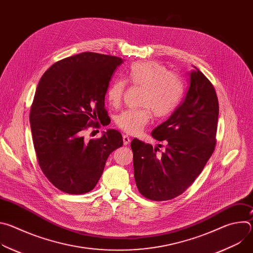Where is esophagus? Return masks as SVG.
I'll use <instances>...</instances> for the list:
<instances>
[{
	"label": "esophagus",
	"instance_id": "1",
	"mask_svg": "<svg viewBox=\"0 0 253 253\" xmlns=\"http://www.w3.org/2000/svg\"><path fill=\"white\" fill-rule=\"evenodd\" d=\"M130 143V138L127 135H123V144L124 145H128Z\"/></svg>",
	"mask_w": 253,
	"mask_h": 253
}]
</instances>
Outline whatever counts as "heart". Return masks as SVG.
<instances>
[{"label":"heart","mask_w":253,"mask_h":253,"mask_svg":"<svg viewBox=\"0 0 253 253\" xmlns=\"http://www.w3.org/2000/svg\"><path fill=\"white\" fill-rule=\"evenodd\" d=\"M134 86L142 88L140 109L125 110L116 118L119 129L130 135L140 133L152 119V113L158 119L170 116L183 96V84L180 78L169 72L159 62L145 61L131 65L126 75ZM125 82L115 80L107 90L110 105H120L125 91Z\"/></svg>","instance_id":"1"}]
</instances>
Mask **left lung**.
<instances>
[{
	"mask_svg": "<svg viewBox=\"0 0 253 253\" xmlns=\"http://www.w3.org/2000/svg\"><path fill=\"white\" fill-rule=\"evenodd\" d=\"M188 77L182 103L152 131L156 140L166 142L165 152L158 155L159 148L150 144L138 139L131 142L135 182L150 200L166 201L182 194L202 172L216 145L217 95L197 68Z\"/></svg>",
	"mask_w": 253,
	"mask_h": 253,
	"instance_id": "left-lung-1",
	"label": "left lung"
}]
</instances>
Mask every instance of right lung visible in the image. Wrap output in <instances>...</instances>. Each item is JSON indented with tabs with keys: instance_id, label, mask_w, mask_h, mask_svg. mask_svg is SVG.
<instances>
[{
	"instance_id": "add662e5",
	"label": "right lung",
	"mask_w": 253,
	"mask_h": 253,
	"mask_svg": "<svg viewBox=\"0 0 253 253\" xmlns=\"http://www.w3.org/2000/svg\"><path fill=\"white\" fill-rule=\"evenodd\" d=\"M122 62L116 56L84 52L53 64L38 84L30 110L34 148L44 175L65 193L94 189L108 156L123 145L114 129L89 142L83 136L108 115L105 95Z\"/></svg>"
}]
</instances>
